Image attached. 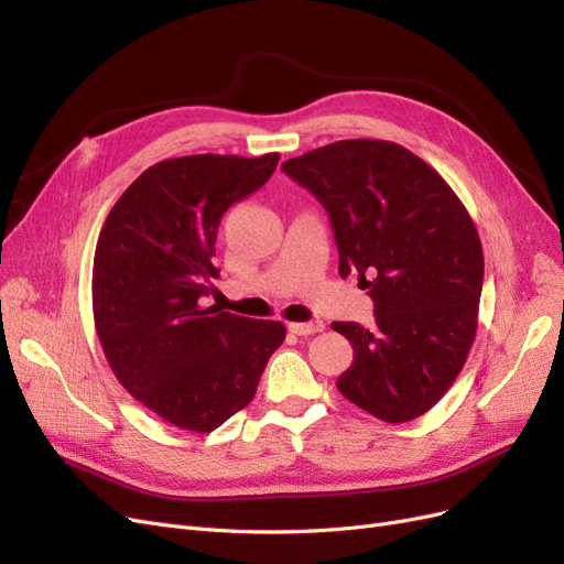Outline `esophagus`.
Masks as SVG:
<instances>
[{"instance_id":"1","label":"esophagus","mask_w":564,"mask_h":564,"mask_svg":"<svg viewBox=\"0 0 564 564\" xmlns=\"http://www.w3.org/2000/svg\"><path fill=\"white\" fill-rule=\"evenodd\" d=\"M324 329V322L322 319H313V322H292L289 324V332L296 334V336H311Z\"/></svg>"}]
</instances>
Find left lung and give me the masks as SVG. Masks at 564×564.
I'll return each mask as SVG.
<instances>
[{"label":"left lung","instance_id":"1","mask_svg":"<svg viewBox=\"0 0 564 564\" xmlns=\"http://www.w3.org/2000/svg\"><path fill=\"white\" fill-rule=\"evenodd\" d=\"M329 214L338 272L369 289L377 324L334 322L352 346L340 395L388 423L412 421L464 369L482 294V245L433 166L398 143L352 139L282 164Z\"/></svg>","mask_w":564,"mask_h":564}]
</instances>
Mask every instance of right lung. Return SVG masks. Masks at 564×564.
<instances>
[{
	"mask_svg": "<svg viewBox=\"0 0 564 564\" xmlns=\"http://www.w3.org/2000/svg\"><path fill=\"white\" fill-rule=\"evenodd\" d=\"M280 155H187L135 178L110 209L94 256L100 346L131 395L176 429L212 433L245 409L286 336L282 322L204 308L216 235Z\"/></svg>",
	"mask_w": 564,
	"mask_h": 564,
	"instance_id": "1",
	"label": "right lung"
}]
</instances>
